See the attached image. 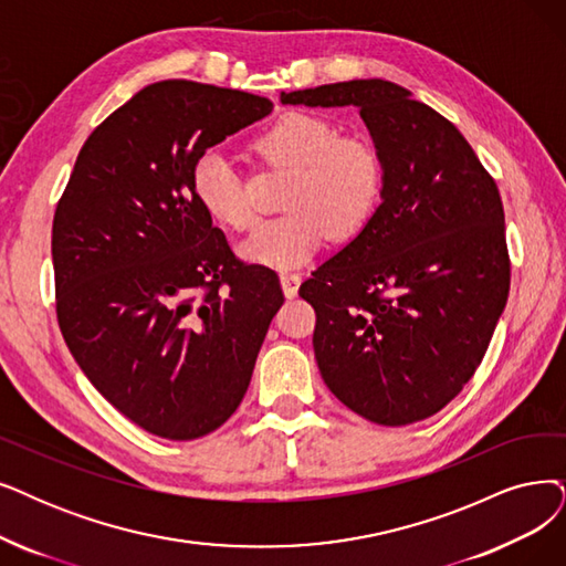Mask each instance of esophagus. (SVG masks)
Segmentation results:
<instances>
[{
  "label": "esophagus",
  "mask_w": 566,
  "mask_h": 566,
  "mask_svg": "<svg viewBox=\"0 0 566 566\" xmlns=\"http://www.w3.org/2000/svg\"><path fill=\"white\" fill-rule=\"evenodd\" d=\"M300 283H302V276H300V274H292V271H283V274H281V285H283V292H285L287 300L297 297Z\"/></svg>",
  "instance_id": "esophagus-1"
}]
</instances>
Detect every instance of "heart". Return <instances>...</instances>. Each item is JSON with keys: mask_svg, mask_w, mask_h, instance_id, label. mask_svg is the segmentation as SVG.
Wrapping results in <instances>:
<instances>
[{"mask_svg": "<svg viewBox=\"0 0 566 566\" xmlns=\"http://www.w3.org/2000/svg\"><path fill=\"white\" fill-rule=\"evenodd\" d=\"M253 150L266 165L295 171L285 192L287 213L262 222L239 245L245 262L295 269L338 237H355L374 218L386 165L374 142L342 134L329 118L311 111H287L264 127ZM192 195L211 220L230 230H248L255 220L239 174L218 150H207L192 167Z\"/></svg>", "mask_w": 566, "mask_h": 566, "instance_id": "heart-1", "label": "heart"}]
</instances>
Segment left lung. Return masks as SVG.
<instances>
[{
    "instance_id": "8db88e82",
    "label": "left lung",
    "mask_w": 566,
    "mask_h": 566,
    "mask_svg": "<svg viewBox=\"0 0 566 566\" xmlns=\"http://www.w3.org/2000/svg\"><path fill=\"white\" fill-rule=\"evenodd\" d=\"M281 102L357 106L386 165L367 228L300 287L327 388L376 424L434 416L476 374L509 300L500 188L462 132L397 83H329Z\"/></svg>"
}]
</instances>
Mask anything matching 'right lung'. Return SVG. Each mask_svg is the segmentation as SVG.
<instances>
[{
	"mask_svg": "<svg viewBox=\"0 0 566 566\" xmlns=\"http://www.w3.org/2000/svg\"><path fill=\"white\" fill-rule=\"evenodd\" d=\"M271 99L195 81L144 87L83 144L53 218L55 311L90 382L146 432L192 441L228 420L283 304L192 195V167Z\"/></svg>",
	"mask_w": 566,
	"mask_h": 566,
	"instance_id": "add662e5",
	"label": "right lung"
}]
</instances>
